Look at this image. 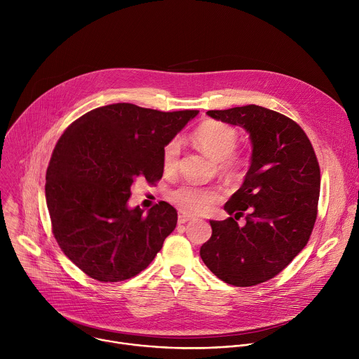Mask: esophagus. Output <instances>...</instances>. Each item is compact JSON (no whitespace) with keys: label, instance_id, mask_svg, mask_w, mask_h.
<instances>
[{"label":"esophagus","instance_id":"34e87169","mask_svg":"<svg viewBox=\"0 0 359 359\" xmlns=\"http://www.w3.org/2000/svg\"><path fill=\"white\" fill-rule=\"evenodd\" d=\"M191 219H193L191 216H189V215H184V213H180V215H179V217H177V222H179V224H184V223L190 222Z\"/></svg>","mask_w":359,"mask_h":359}]
</instances>
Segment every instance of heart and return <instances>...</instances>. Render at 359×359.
Returning <instances> with one entry per match:
<instances>
[{
	"instance_id": "1",
	"label": "heart",
	"mask_w": 359,
	"mask_h": 359,
	"mask_svg": "<svg viewBox=\"0 0 359 359\" xmlns=\"http://www.w3.org/2000/svg\"><path fill=\"white\" fill-rule=\"evenodd\" d=\"M196 144L217 162L219 170L227 177H238L244 172L247 158L241 153H234L238 140L237 130L223 122L206 121L194 132ZM180 156V142L172 139L162 151V163L165 173H173L177 169ZM222 198V190L217 187L200 186L196 183H184L172 190L169 200L175 206L187 215H201L208 212L212 204Z\"/></svg>"
}]
</instances>
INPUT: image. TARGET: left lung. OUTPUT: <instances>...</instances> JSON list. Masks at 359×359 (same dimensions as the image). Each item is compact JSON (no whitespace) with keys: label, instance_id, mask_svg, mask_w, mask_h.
<instances>
[{"label":"left lung","instance_id":"left-lung-1","mask_svg":"<svg viewBox=\"0 0 359 359\" xmlns=\"http://www.w3.org/2000/svg\"><path fill=\"white\" fill-rule=\"evenodd\" d=\"M216 121L244 128L251 163L241 187L224 204L233 216L210 220L212 237L200 257L222 281L251 287L281 273L309 243L320 198V165L314 147L292 119L247 105L209 111ZM246 217V224L236 220Z\"/></svg>","mask_w":359,"mask_h":359}]
</instances>
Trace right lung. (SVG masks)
<instances>
[{
	"label": "right lung",
	"instance_id": "add662e5",
	"mask_svg": "<svg viewBox=\"0 0 359 359\" xmlns=\"http://www.w3.org/2000/svg\"><path fill=\"white\" fill-rule=\"evenodd\" d=\"M197 114L114 104L82 115L60 137L46 169V206L61 250L90 278L137 276L175 230L169 203L144 215L128 200L135 180L162 179L163 147Z\"/></svg>",
	"mask_w": 359,
	"mask_h": 359
}]
</instances>
